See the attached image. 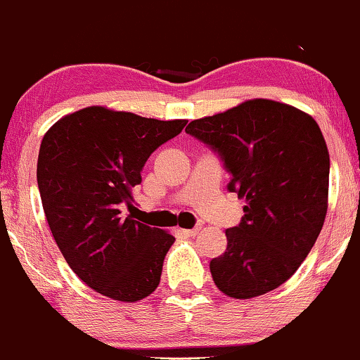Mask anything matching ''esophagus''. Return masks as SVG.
Listing matches in <instances>:
<instances>
[{
	"mask_svg": "<svg viewBox=\"0 0 360 360\" xmlns=\"http://www.w3.org/2000/svg\"><path fill=\"white\" fill-rule=\"evenodd\" d=\"M200 230H202V225H195L193 229H188V230H185V233L190 235V237H195V235H197L198 232H200Z\"/></svg>",
	"mask_w": 360,
	"mask_h": 360,
	"instance_id": "esophagus-1",
	"label": "esophagus"
}]
</instances>
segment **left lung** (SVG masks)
<instances>
[{
  "instance_id": "8db88e82",
  "label": "left lung",
  "mask_w": 360,
  "mask_h": 360,
  "mask_svg": "<svg viewBox=\"0 0 360 360\" xmlns=\"http://www.w3.org/2000/svg\"><path fill=\"white\" fill-rule=\"evenodd\" d=\"M229 172L245 198L227 250L210 262L215 285L250 299L287 282L312 250L327 214L330 160L316 120L290 105L248 100L185 128Z\"/></svg>"
}]
</instances>
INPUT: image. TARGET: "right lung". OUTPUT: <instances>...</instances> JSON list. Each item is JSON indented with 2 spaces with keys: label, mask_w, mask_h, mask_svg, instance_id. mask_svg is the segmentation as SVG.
I'll use <instances>...</instances> for the list:
<instances>
[{
  "label": "right lung",
  "mask_w": 360,
  "mask_h": 360,
  "mask_svg": "<svg viewBox=\"0 0 360 360\" xmlns=\"http://www.w3.org/2000/svg\"><path fill=\"white\" fill-rule=\"evenodd\" d=\"M185 125L90 106L43 136L37 179L44 215L65 260L98 294L136 302L158 287L175 238L123 210L135 208L131 192L150 155Z\"/></svg>",
  "instance_id": "add662e5"
}]
</instances>
